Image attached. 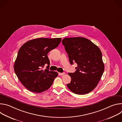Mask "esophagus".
Masks as SVG:
<instances>
[{
  "instance_id": "obj_1",
  "label": "esophagus",
  "mask_w": 122,
  "mask_h": 122,
  "mask_svg": "<svg viewBox=\"0 0 122 122\" xmlns=\"http://www.w3.org/2000/svg\"><path fill=\"white\" fill-rule=\"evenodd\" d=\"M58 74H59V75H60V76H62V75H63L65 74V72H63V73H59Z\"/></svg>"
}]
</instances>
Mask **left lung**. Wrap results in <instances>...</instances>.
<instances>
[{
    "label": "left lung",
    "instance_id": "left-lung-1",
    "mask_svg": "<svg viewBox=\"0 0 122 122\" xmlns=\"http://www.w3.org/2000/svg\"><path fill=\"white\" fill-rule=\"evenodd\" d=\"M62 42L71 64L78 65L74 73H68L71 81L66 84L67 87L78 95L90 93L97 86L104 71L100 49L82 37L65 38Z\"/></svg>",
    "mask_w": 122,
    "mask_h": 122
}]
</instances>
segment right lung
Instances as JSON below:
<instances>
[{
    "instance_id": "obj_1",
    "label": "right lung",
    "mask_w": 122,
    "mask_h": 122,
    "mask_svg": "<svg viewBox=\"0 0 122 122\" xmlns=\"http://www.w3.org/2000/svg\"><path fill=\"white\" fill-rule=\"evenodd\" d=\"M61 41V38H38L27 41L20 48L14 69L18 79L28 90L41 93L53 84L58 73L48 69L50 60L47 54ZM46 63L47 68L43 70L42 67Z\"/></svg>"
}]
</instances>
